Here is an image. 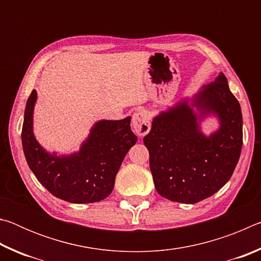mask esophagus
Instances as JSON below:
<instances>
[{"instance_id": "obj_1", "label": "esophagus", "mask_w": 261, "mask_h": 261, "mask_svg": "<svg viewBox=\"0 0 261 261\" xmlns=\"http://www.w3.org/2000/svg\"><path fill=\"white\" fill-rule=\"evenodd\" d=\"M131 126L132 130L140 137H144L148 134L149 130H151V120H149V115L146 110L140 109L134 114Z\"/></svg>"}]
</instances>
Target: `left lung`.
<instances>
[{
  "mask_svg": "<svg viewBox=\"0 0 261 261\" xmlns=\"http://www.w3.org/2000/svg\"><path fill=\"white\" fill-rule=\"evenodd\" d=\"M215 117L219 127L205 135L201 123ZM154 185L166 199L196 204L230 179L243 145L240 102L222 72L192 96H185L153 118L144 137Z\"/></svg>",
  "mask_w": 261,
  "mask_h": 261,
  "instance_id": "obj_1",
  "label": "left lung"
}]
</instances>
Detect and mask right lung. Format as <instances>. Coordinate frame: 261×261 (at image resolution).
Masks as SVG:
<instances>
[{
  "label": "right lung",
  "mask_w": 261,
  "mask_h": 261,
  "mask_svg": "<svg viewBox=\"0 0 261 261\" xmlns=\"http://www.w3.org/2000/svg\"><path fill=\"white\" fill-rule=\"evenodd\" d=\"M38 94L33 90L24 114L21 144L30 169L53 196L72 204H88L107 198L123 160L137 141L131 117L100 120L91 127L78 152H47L33 132V113Z\"/></svg>",
  "instance_id": "add662e5"
}]
</instances>
